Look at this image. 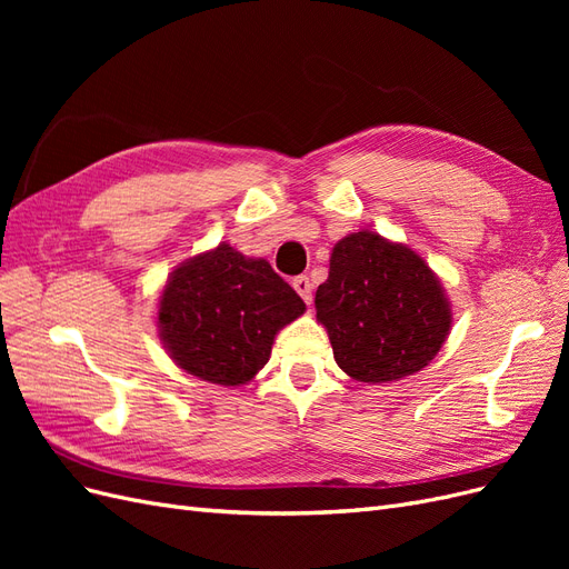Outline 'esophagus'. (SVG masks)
Here are the masks:
<instances>
[{
	"label": "esophagus",
	"instance_id": "obj_1",
	"mask_svg": "<svg viewBox=\"0 0 569 569\" xmlns=\"http://www.w3.org/2000/svg\"><path fill=\"white\" fill-rule=\"evenodd\" d=\"M291 287H295V289L299 291V297H301L306 303L313 301V284H311V280L306 278V274H299V278L291 280Z\"/></svg>",
	"mask_w": 569,
	"mask_h": 569
}]
</instances>
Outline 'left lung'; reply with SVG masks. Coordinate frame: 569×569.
<instances>
[{
    "label": "left lung",
    "instance_id": "obj_1",
    "mask_svg": "<svg viewBox=\"0 0 569 569\" xmlns=\"http://www.w3.org/2000/svg\"><path fill=\"white\" fill-rule=\"evenodd\" d=\"M316 311L337 366L368 385L420 372L453 322L443 287L422 256L368 230L339 239L332 249Z\"/></svg>",
    "mask_w": 569,
    "mask_h": 569
}]
</instances>
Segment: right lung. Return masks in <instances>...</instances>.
<instances>
[{
    "mask_svg": "<svg viewBox=\"0 0 569 569\" xmlns=\"http://www.w3.org/2000/svg\"><path fill=\"white\" fill-rule=\"evenodd\" d=\"M303 311L301 297L268 261L222 242L170 272L159 337L184 372L239 387L268 363L274 335Z\"/></svg>",
    "mask_w": 569,
    "mask_h": 569,
    "instance_id": "right-lung-1",
    "label": "right lung"
}]
</instances>
